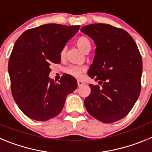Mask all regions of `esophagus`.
Listing matches in <instances>:
<instances>
[{
    "mask_svg": "<svg viewBox=\"0 0 152 152\" xmlns=\"http://www.w3.org/2000/svg\"><path fill=\"white\" fill-rule=\"evenodd\" d=\"M84 84V83L83 82V81H81V80H77V85H78V87L80 88V87H81V86H83Z\"/></svg>",
    "mask_w": 152,
    "mask_h": 152,
    "instance_id": "obj_1",
    "label": "esophagus"
}]
</instances>
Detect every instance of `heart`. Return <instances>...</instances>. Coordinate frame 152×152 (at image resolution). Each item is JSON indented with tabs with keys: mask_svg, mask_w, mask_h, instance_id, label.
<instances>
[{
	"mask_svg": "<svg viewBox=\"0 0 152 152\" xmlns=\"http://www.w3.org/2000/svg\"><path fill=\"white\" fill-rule=\"evenodd\" d=\"M76 44H77V47L79 48L81 52H84L86 51H90L91 48V42H90L89 39L87 38L86 36H80L76 40ZM64 54V50H62L61 55L63 56ZM84 71V68H80V67L77 66H69L65 69V72L68 73V75H71L74 77H78L80 76V73Z\"/></svg>",
	"mask_w": 152,
	"mask_h": 152,
	"instance_id": "b5f03b06",
	"label": "heart"
}]
</instances>
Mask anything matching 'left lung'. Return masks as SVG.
Here are the masks:
<instances>
[{
	"instance_id": "left-lung-1",
	"label": "left lung",
	"mask_w": 152,
	"mask_h": 152,
	"mask_svg": "<svg viewBox=\"0 0 152 152\" xmlns=\"http://www.w3.org/2000/svg\"><path fill=\"white\" fill-rule=\"evenodd\" d=\"M80 31L94 41L95 56L88 74L102 85L89 84L91 92L84 105L99 121H118L140 94L142 60L138 46L126 31L109 24H91Z\"/></svg>"
}]
</instances>
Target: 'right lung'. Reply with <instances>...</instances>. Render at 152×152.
Wrapping results in <instances>:
<instances>
[{"label":"right lung","mask_w":152,"mask_h":152,"mask_svg":"<svg viewBox=\"0 0 152 152\" xmlns=\"http://www.w3.org/2000/svg\"><path fill=\"white\" fill-rule=\"evenodd\" d=\"M80 26L49 23L28 29L13 45L8 62L11 93L26 116L46 121L62 110L68 94L77 88L69 75L59 83L49 78L51 63L61 62V52Z\"/></svg>","instance_id":"add662e5"}]
</instances>
